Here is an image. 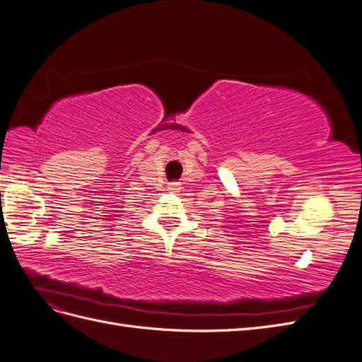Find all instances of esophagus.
Segmentation results:
<instances>
[{"instance_id":"obj_1","label":"esophagus","mask_w":362,"mask_h":362,"mask_svg":"<svg viewBox=\"0 0 362 362\" xmlns=\"http://www.w3.org/2000/svg\"><path fill=\"white\" fill-rule=\"evenodd\" d=\"M180 187H181L180 182H170V184L168 185V189H169L170 192H178Z\"/></svg>"}]
</instances>
